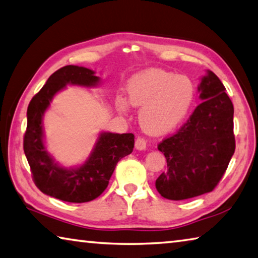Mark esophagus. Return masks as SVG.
<instances>
[{"instance_id": "34e87169", "label": "esophagus", "mask_w": 258, "mask_h": 258, "mask_svg": "<svg viewBox=\"0 0 258 258\" xmlns=\"http://www.w3.org/2000/svg\"><path fill=\"white\" fill-rule=\"evenodd\" d=\"M146 144H147V142H146L145 138L138 137L136 139V142H135V147H136L137 150H139V151H143V150H145V148H146Z\"/></svg>"}]
</instances>
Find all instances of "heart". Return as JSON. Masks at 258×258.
Segmentation results:
<instances>
[{
    "label": "heart",
    "mask_w": 258,
    "mask_h": 258,
    "mask_svg": "<svg viewBox=\"0 0 258 258\" xmlns=\"http://www.w3.org/2000/svg\"><path fill=\"white\" fill-rule=\"evenodd\" d=\"M195 86L187 77H179L164 70H146L130 79L128 99L134 106L142 107L139 122L144 130L153 135H162L181 123L188 114ZM117 108L125 112L128 103L117 99Z\"/></svg>",
    "instance_id": "1"
}]
</instances>
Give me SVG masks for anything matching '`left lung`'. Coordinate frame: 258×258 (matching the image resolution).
I'll list each match as a JSON object with an SVG mask.
<instances>
[{"instance_id":"8db88e82","label":"left lung","mask_w":258,"mask_h":258,"mask_svg":"<svg viewBox=\"0 0 258 258\" xmlns=\"http://www.w3.org/2000/svg\"><path fill=\"white\" fill-rule=\"evenodd\" d=\"M198 90L203 102L177 133L157 145L166 168L155 187L166 200H188L213 190L236 148L233 105L223 84L209 71Z\"/></svg>"}]
</instances>
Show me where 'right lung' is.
I'll use <instances>...</instances> for the list:
<instances>
[{"label":"right lung","mask_w":258,"mask_h":258,"mask_svg":"<svg viewBox=\"0 0 258 258\" xmlns=\"http://www.w3.org/2000/svg\"><path fill=\"white\" fill-rule=\"evenodd\" d=\"M94 74L93 70L84 67L61 68L31 98L27 110L24 151L31 177L40 191L60 201L87 203L97 198L106 189L117 162L134 150L133 134L103 133L85 164L68 170L58 166L45 148L42 119L53 96L68 84L85 87L95 86L99 77Z\"/></svg>","instance_id":"add662e5"}]
</instances>
